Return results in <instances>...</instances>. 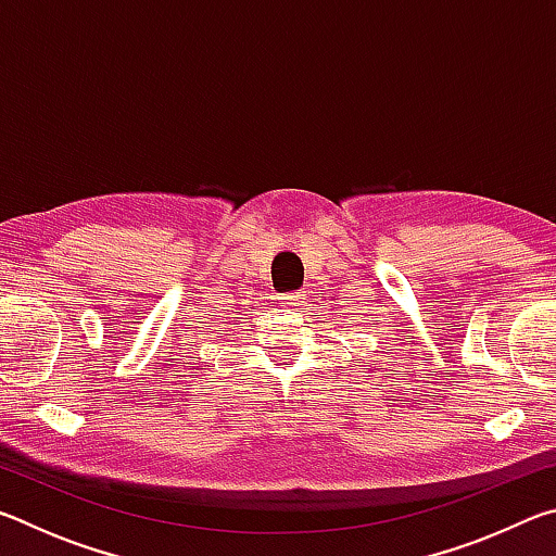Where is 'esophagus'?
<instances>
[{
	"mask_svg": "<svg viewBox=\"0 0 556 556\" xmlns=\"http://www.w3.org/2000/svg\"><path fill=\"white\" fill-rule=\"evenodd\" d=\"M279 301L285 308H296L304 304V294H301V291H291V294H281Z\"/></svg>",
	"mask_w": 556,
	"mask_h": 556,
	"instance_id": "1",
	"label": "esophagus"
}]
</instances>
